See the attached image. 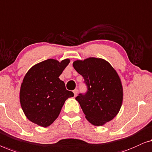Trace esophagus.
Returning <instances> with one entry per match:
<instances>
[{"instance_id": "34e87169", "label": "esophagus", "mask_w": 152, "mask_h": 152, "mask_svg": "<svg viewBox=\"0 0 152 152\" xmlns=\"http://www.w3.org/2000/svg\"><path fill=\"white\" fill-rule=\"evenodd\" d=\"M78 89H74V90L73 91V92H74V96H76L77 94H78Z\"/></svg>"}]
</instances>
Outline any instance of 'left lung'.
I'll use <instances>...</instances> for the list:
<instances>
[{
  "mask_svg": "<svg viewBox=\"0 0 152 152\" xmlns=\"http://www.w3.org/2000/svg\"><path fill=\"white\" fill-rule=\"evenodd\" d=\"M74 68L84 78L85 94H79V102L89 123L102 126L114 118L121 107L123 92L121 81L107 61L97 58L76 61Z\"/></svg>",
  "mask_w": 152,
  "mask_h": 152,
  "instance_id": "1",
  "label": "left lung"
}]
</instances>
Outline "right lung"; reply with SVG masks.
Wrapping results in <instances>:
<instances>
[{"mask_svg":"<svg viewBox=\"0 0 152 152\" xmlns=\"http://www.w3.org/2000/svg\"><path fill=\"white\" fill-rule=\"evenodd\" d=\"M69 63L48 59L36 64L25 76L20 91V102L25 116L32 123L46 127L61 112L65 100L74 93L65 88L59 76Z\"/></svg>","mask_w":152,"mask_h":152,"instance_id":"right-lung-1","label":"right lung"}]
</instances>
